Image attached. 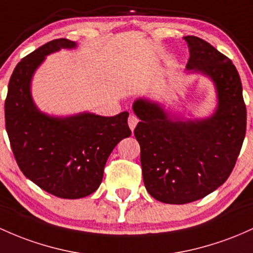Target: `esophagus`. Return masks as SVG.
<instances>
[{
  "mask_svg": "<svg viewBox=\"0 0 253 253\" xmlns=\"http://www.w3.org/2000/svg\"><path fill=\"white\" fill-rule=\"evenodd\" d=\"M137 124H138V118H137V116H135L134 114H129V116H128V126H129V128L132 129V131L135 128Z\"/></svg>",
  "mask_w": 253,
  "mask_h": 253,
  "instance_id": "obj_1",
  "label": "esophagus"
}]
</instances>
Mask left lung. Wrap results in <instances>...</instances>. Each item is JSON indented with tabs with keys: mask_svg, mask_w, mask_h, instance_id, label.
<instances>
[{
	"mask_svg": "<svg viewBox=\"0 0 253 253\" xmlns=\"http://www.w3.org/2000/svg\"><path fill=\"white\" fill-rule=\"evenodd\" d=\"M186 68L209 77L217 92V109L202 120L173 119L160 104L139 98L133 112L140 119L134 135L146 191L167 204L204 198L232 173L246 133V105L237 68L208 42L186 36Z\"/></svg>",
	"mask_w": 253,
	"mask_h": 253,
	"instance_id": "left-lung-1",
	"label": "left lung"
}]
</instances>
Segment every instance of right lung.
<instances>
[{
    "label": "right lung",
    "mask_w": 253,
    "mask_h": 253,
    "mask_svg": "<svg viewBox=\"0 0 253 253\" xmlns=\"http://www.w3.org/2000/svg\"><path fill=\"white\" fill-rule=\"evenodd\" d=\"M76 46V42L60 38L25 56L10 77L4 102L5 129L20 170L42 190L66 199L95 192L110 152L131 135L127 112L110 118L91 113L55 118L33 103L36 69L46 55Z\"/></svg>",
    "instance_id": "right-lung-1"
}]
</instances>
